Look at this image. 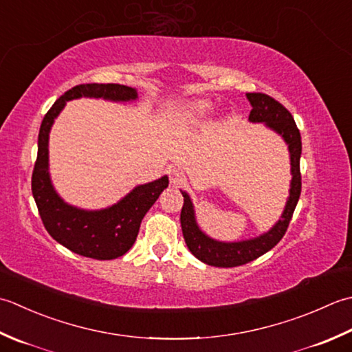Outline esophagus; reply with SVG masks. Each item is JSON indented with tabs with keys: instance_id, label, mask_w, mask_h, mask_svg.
Masks as SVG:
<instances>
[{
	"instance_id": "esophagus-1",
	"label": "esophagus",
	"mask_w": 352,
	"mask_h": 352,
	"mask_svg": "<svg viewBox=\"0 0 352 352\" xmlns=\"http://www.w3.org/2000/svg\"><path fill=\"white\" fill-rule=\"evenodd\" d=\"M170 182L171 185H181L185 182V173L181 168H171L170 170Z\"/></svg>"
}]
</instances>
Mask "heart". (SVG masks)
I'll return each instance as SVG.
<instances>
[{"mask_svg": "<svg viewBox=\"0 0 352 352\" xmlns=\"http://www.w3.org/2000/svg\"><path fill=\"white\" fill-rule=\"evenodd\" d=\"M208 109H210V104L205 102H197V103H192L190 106V112L192 113V116H204Z\"/></svg>", "mask_w": 352, "mask_h": 352, "instance_id": "obj_1", "label": "heart"}]
</instances>
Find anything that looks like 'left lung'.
Instances as JSON below:
<instances>
[{
	"mask_svg": "<svg viewBox=\"0 0 352 352\" xmlns=\"http://www.w3.org/2000/svg\"><path fill=\"white\" fill-rule=\"evenodd\" d=\"M246 97L250 104H252L249 120L252 123H266L270 129H274L275 132L281 135L284 141L289 144L293 176L290 184V196L289 200H287L281 220H278V223L269 232L256 236V239L245 241L221 243L210 239V236H206L200 231L196 223L191 199L186 192L182 191L184 206L181 211V226L186 246H188L190 252L197 260L216 267L243 266V264L256 260L258 256L264 255L272 248H275L279 240L284 236L287 228H289L292 216L295 212V208L300 196V186H302L299 168L302 141H300L299 129L296 127L292 113L281 103L276 102L275 98H272L267 94H263V92H248Z\"/></svg>",
	"mask_w": 352,
	"mask_h": 352,
	"instance_id": "obj_1",
	"label": "left lung"
}]
</instances>
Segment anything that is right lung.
I'll return each mask as SVG.
<instances>
[{"instance_id":"obj_1","label":"right lung","mask_w":352,"mask_h":352,"mask_svg":"<svg viewBox=\"0 0 352 352\" xmlns=\"http://www.w3.org/2000/svg\"><path fill=\"white\" fill-rule=\"evenodd\" d=\"M96 97L129 102L138 97L131 86L118 83L77 85L56 100L42 120L38 138V157L32 175V192L48 234L71 252L94 260H113L133 246L140 225L161 192L168 177L136 186L118 204L102 211H85L67 205L57 196L48 175V133L54 118L68 100Z\"/></svg>"}]
</instances>
